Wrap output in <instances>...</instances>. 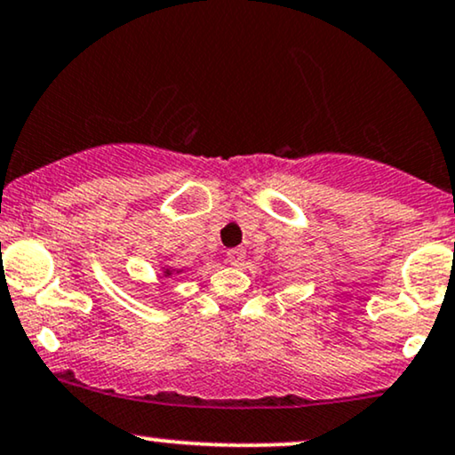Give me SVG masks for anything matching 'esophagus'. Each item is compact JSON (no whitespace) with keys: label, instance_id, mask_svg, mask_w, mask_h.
I'll list each match as a JSON object with an SVG mask.
<instances>
[{"label":"esophagus","instance_id":"34e87169","mask_svg":"<svg viewBox=\"0 0 455 455\" xmlns=\"http://www.w3.org/2000/svg\"><path fill=\"white\" fill-rule=\"evenodd\" d=\"M227 260L231 262V265H235V267L243 265V260H245V250H243V248H233V250H228V251H227Z\"/></svg>","mask_w":455,"mask_h":455}]
</instances>
